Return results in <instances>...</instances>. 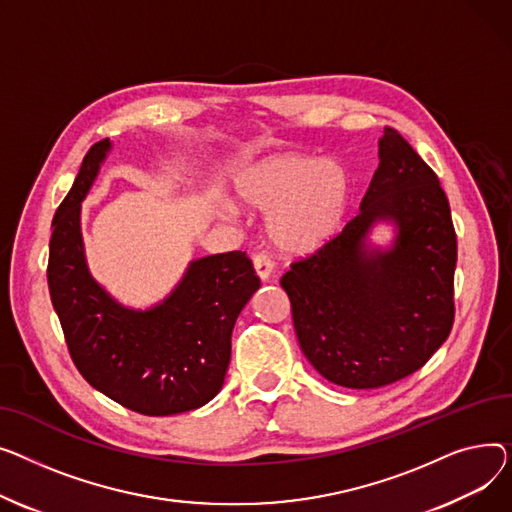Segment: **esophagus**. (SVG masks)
Instances as JSON below:
<instances>
[{
	"label": "esophagus",
	"mask_w": 512,
	"mask_h": 512,
	"mask_svg": "<svg viewBox=\"0 0 512 512\" xmlns=\"http://www.w3.org/2000/svg\"><path fill=\"white\" fill-rule=\"evenodd\" d=\"M252 260H254V268H256L258 277H260L262 281H266V279L270 277V273H273V268H275L273 260H270V256L264 254V252H256Z\"/></svg>",
	"instance_id": "esophagus-1"
}]
</instances>
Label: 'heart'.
I'll return each instance as SVG.
<instances>
[{
  "label": "heart",
  "instance_id": "1",
  "mask_svg": "<svg viewBox=\"0 0 512 512\" xmlns=\"http://www.w3.org/2000/svg\"><path fill=\"white\" fill-rule=\"evenodd\" d=\"M237 198L268 213L266 233L291 254L324 246L343 221L349 179L341 165L306 155H277L235 175Z\"/></svg>",
  "mask_w": 512,
  "mask_h": 512
}]
</instances>
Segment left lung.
Returning <instances> with one entry per match:
<instances>
[{
	"mask_svg": "<svg viewBox=\"0 0 512 512\" xmlns=\"http://www.w3.org/2000/svg\"><path fill=\"white\" fill-rule=\"evenodd\" d=\"M393 218V251H366L374 220ZM457 233L438 175L390 126L359 213L291 262L281 287L308 362L333 384L380 388L422 368L455 322Z\"/></svg>",
	"mask_w": 512,
	"mask_h": 512,
	"instance_id": "1",
	"label": "left lung"
}]
</instances>
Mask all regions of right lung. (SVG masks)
<instances>
[{
	"instance_id": "obj_1",
	"label": "right lung",
	"mask_w": 512,
	"mask_h": 512,
	"mask_svg": "<svg viewBox=\"0 0 512 512\" xmlns=\"http://www.w3.org/2000/svg\"><path fill=\"white\" fill-rule=\"evenodd\" d=\"M109 138L88 148L53 217L47 283L70 357L99 393L142 415H175L213 399L231 357V330L260 287L246 252L194 260L184 281L148 312L126 310L86 270L80 202L93 186Z\"/></svg>"
}]
</instances>
